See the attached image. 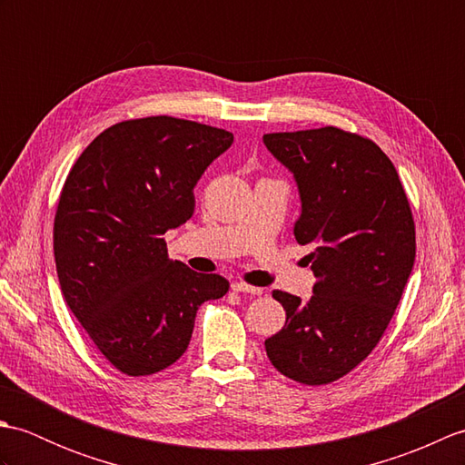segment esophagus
I'll list each match as a JSON object with an SVG mask.
<instances>
[{
    "label": "esophagus",
    "instance_id": "esophagus-1",
    "mask_svg": "<svg viewBox=\"0 0 465 465\" xmlns=\"http://www.w3.org/2000/svg\"><path fill=\"white\" fill-rule=\"evenodd\" d=\"M232 290L233 292H240V293H252V295H262L263 293L262 288H253V285L242 283V282H233L232 283Z\"/></svg>",
    "mask_w": 465,
    "mask_h": 465
}]
</instances>
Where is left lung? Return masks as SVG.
I'll return each mask as SVG.
<instances>
[{"mask_svg":"<svg viewBox=\"0 0 465 465\" xmlns=\"http://www.w3.org/2000/svg\"><path fill=\"white\" fill-rule=\"evenodd\" d=\"M298 185L293 225L318 283L313 295L275 290L285 325L265 340L273 368L305 385L340 380L378 345L416 260V227L396 167L378 145L338 127L265 134Z\"/></svg>","mask_w":465,"mask_h":465,"instance_id":"8db88e82","label":"left lung"}]
</instances>
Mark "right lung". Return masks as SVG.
<instances>
[{"label":"right lung","instance_id":"obj_1","mask_svg":"<svg viewBox=\"0 0 465 465\" xmlns=\"http://www.w3.org/2000/svg\"><path fill=\"white\" fill-rule=\"evenodd\" d=\"M233 134L157 115L107 127L77 157L59 197L54 253L67 308L127 375L183 355L195 313L230 283L167 258L163 233L190 220L193 187Z\"/></svg>","mask_w":465,"mask_h":465}]
</instances>
